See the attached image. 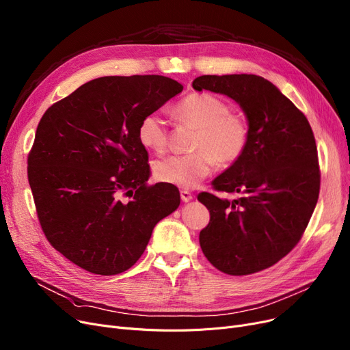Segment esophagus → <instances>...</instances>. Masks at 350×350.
<instances>
[{
  "instance_id": "34e87169",
  "label": "esophagus",
  "mask_w": 350,
  "mask_h": 350,
  "mask_svg": "<svg viewBox=\"0 0 350 350\" xmlns=\"http://www.w3.org/2000/svg\"><path fill=\"white\" fill-rule=\"evenodd\" d=\"M180 197H181L183 201H185V203H189L190 200H193V194L190 191H187V190H181L180 191Z\"/></svg>"
}]
</instances>
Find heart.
<instances>
[{
  "mask_svg": "<svg viewBox=\"0 0 350 350\" xmlns=\"http://www.w3.org/2000/svg\"><path fill=\"white\" fill-rule=\"evenodd\" d=\"M183 123L198 129L193 142L194 153L177 154L159 160L154 174L169 185L193 189L219 165H231L240 159L248 144L250 127L244 116L230 112V106L210 94H191L174 107ZM140 143L156 153L169 146V129L164 118L152 112L142 118L137 129Z\"/></svg>",
  "mask_w": 350,
  "mask_h": 350,
  "instance_id": "obj_1",
  "label": "heart"
}]
</instances>
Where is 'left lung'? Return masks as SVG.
<instances>
[{"label":"left lung","mask_w":350,"mask_h":350,"mask_svg":"<svg viewBox=\"0 0 350 350\" xmlns=\"http://www.w3.org/2000/svg\"><path fill=\"white\" fill-rule=\"evenodd\" d=\"M193 88L235 100L250 127L244 154L213 181L214 190L238 197H197L210 211L200 247L228 275L269 268L299 243L318 203L321 172L314 132L301 110L262 77L203 75Z\"/></svg>","instance_id":"left-lung-1"}]
</instances>
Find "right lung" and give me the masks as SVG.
<instances>
[{"label": "right lung", "instance_id": "1", "mask_svg": "<svg viewBox=\"0 0 350 350\" xmlns=\"http://www.w3.org/2000/svg\"><path fill=\"white\" fill-rule=\"evenodd\" d=\"M181 90L160 75L103 77L44 113L28 181L46 240L73 264L98 275L124 272L180 206L173 185H147L149 156L137 129Z\"/></svg>", "mask_w": 350, "mask_h": 350}]
</instances>
